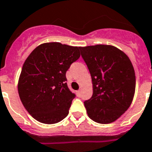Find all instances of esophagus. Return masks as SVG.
I'll return each instance as SVG.
<instances>
[{"instance_id": "34e87169", "label": "esophagus", "mask_w": 152, "mask_h": 152, "mask_svg": "<svg viewBox=\"0 0 152 152\" xmlns=\"http://www.w3.org/2000/svg\"><path fill=\"white\" fill-rule=\"evenodd\" d=\"M77 94H78V96L81 95V91H77Z\"/></svg>"}]
</instances>
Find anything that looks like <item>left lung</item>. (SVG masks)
I'll list each match as a JSON object with an SVG mask.
<instances>
[{
    "label": "left lung",
    "instance_id": "8db88e82",
    "mask_svg": "<svg viewBox=\"0 0 152 152\" xmlns=\"http://www.w3.org/2000/svg\"><path fill=\"white\" fill-rule=\"evenodd\" d=\"M93 83V95L84 102L87 114L96 123L119 119L134 98L136 77L128 56L112 45L80 48Z\"/></svg>",
    "mask_w": 152,
    "mask_h": 152
}]
</instances>
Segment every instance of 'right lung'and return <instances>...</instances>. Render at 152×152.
I'll use <instances>...</instances> for the list:
<instances>
[{
  "label": "right lung",
  "mask_w": 152,
  "mask_h": 152,
  "mask_svg": "<svg viewBox=\"0 0 152 152\" xmlns=\"http://www.w3.org/2000/svg\"><path fill=\"white\" fill-rule=\"evenodd\" d=\"M80 57L79 47L58 42L40 44L28 56L18 91L25 108L36 120L54 124L67 116L76 94L68 87L65 73Z\"/></svg>",
  "instance_id": "1"
}]
</instances>
